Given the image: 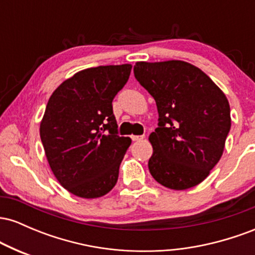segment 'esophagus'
Segmentation results:
<instances>
[{"label": "esophagus", "mask_w": 255, "mask_h": 255, "mask_svg": "<svg viewBox=\"0 0 255 255\" xmlns=\"http://www.w3.org/2000/svg\"><path fill=\"white\" fill-rule=\"evenodd\" d=\"M144 139V135H131V140L133 141H139V140Z\"/></svg>", "instance_id": "1"}]
</instances>
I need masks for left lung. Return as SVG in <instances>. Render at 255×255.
<instances>
[{
	"label": "left lung",
	"instance_id": "left-lung-1",
	"mask_svg": "<svg viewBox=\"0 0 255 255\" xmlns=\"http://www.w3.org/2000/svg\"><path fill=\"white\" fill-rule=\"evenodd\" d=\"M134 77L154 98L159 115L148 136L151 175L175 191L203 182L221 159L231 127L223 91L198 67L178 60L136 62Z\"/></svg>",
	"mask_w": 255,
	"mask_h": 255
}]
</instances>
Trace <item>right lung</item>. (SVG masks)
Listing matches in <instances>:
<instances>
[{"label":"right lung","mask_w":255,"mask_h":255,"mask_svg":"<svg viewBox=\"0 0 255 255\" xmlns=\"http://www.w3.org/2000/svg\"><path fill=\"white\" fill-rule=\"evenodd\" d=\"M131 64L75 73L52 92L40 122L46 159L61 186L85 199L114 188L131 140L120 136L113 99L128 81Z\"/></svg>","instance_id":"obj_1"}]
</instances>
